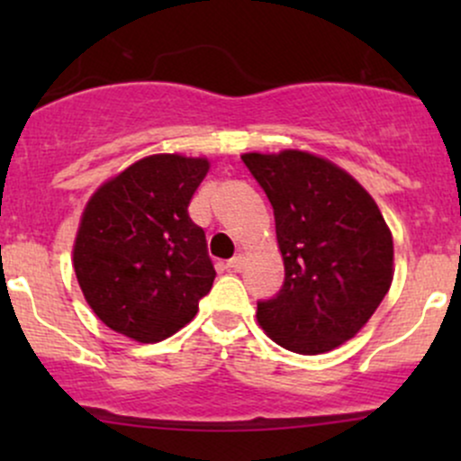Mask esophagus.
<instances>
[{"instance_id":"1","label":"esophagus","mask_w":461,"mask_h":461,"mask_svg":"<svg viewBox=\"0 0 461 461\" xmlns=\"http://www.w3.org/2000/svg\"><path fill=\"white\" fill-rule=\"evenodd\" d=\"M242 267H245V258H242L240 256V253H238V256H234V258H231V260L230 262H227V268H230V271H234V273H238V271H240V268Z\"/></svg>"}]
</instances>
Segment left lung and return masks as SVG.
<instances>
[{"label":"left lung","instance_id":"1","mask_svg":"<svg viewBox=\"0 0 461 461\" xmlns=\"http://www.w3.org/2000/svg\"><path fill=\"white\" fill-rule=\"evenodd\" d=\"M273 205L284 284L258 301V321L301 356L340 347L366 325L393 284V236L347 171L305 151L245 153Z\"/></svg>","mask_w":461,"mask_h":461}]
</instances>
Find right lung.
Returning a JSON list of instances; mask_svg holds the SVG:
<instances>
[{"label":"right lung","mask_w":461,"mask_h":461,"mask_svg":"<svg viewBox=\"0 0 461 461\" xmlns=\"http://www.w3.org/2000/svg\"><path fill=\"white\" fill-rule=\"evenodd\" d=\"M208 168L203 158L177 153L142 158L88 201L73 267L110 330L160 342L197 314L216 271L188 203Z\"/></svg>","instance_id":"add662e5"}]
</instances>
